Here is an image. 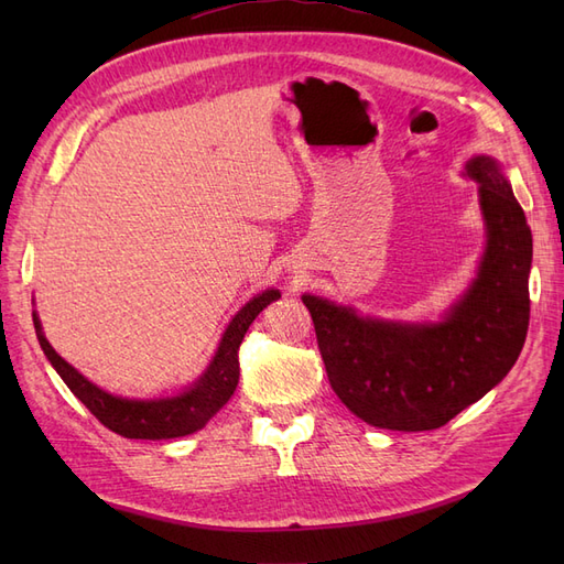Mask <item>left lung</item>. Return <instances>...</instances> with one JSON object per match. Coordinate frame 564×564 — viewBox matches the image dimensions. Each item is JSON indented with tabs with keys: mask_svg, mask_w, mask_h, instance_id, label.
Returning a JSON list of instances; mask_svg holds the SVG:
<instances>
[{
	"mask_svg": "<svg viewBox=\"0 0 564 564\" xmlns=\"http://www.w3.org/2000/svg\"><path fill=\"white\" fill-rule=\"evenodd\" d=\"M487 249L477 278L435 324L357 315L305 294L319 355L338 400L388 431H433L501 383L529 327L532 230L499 162L475 155Z\"/></svg>",
	"mask_w": 564,
	"mask_h": 564,
	"instance_id": "8db88e82",
	"label": "left lung"
}]
</instances>
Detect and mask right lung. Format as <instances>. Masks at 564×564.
Returning a JSON list of instances; mask_svg holds the SVG:
<instances>
[{
    "label": "right lung",
    "mask_w": 564,
    "mask_h": 564,
    "mask_svg": "<svg viewBox=\"0 0 564 564\" xmlns=\"http://www.w3.org/2000/svg\"><path fill=\"white\" fill-rule=\"evenodd\" d=\"M278 299V289H265L263 294L253 296L247 305H242V311L230 319L228 329L224 332V338H220L218 350L207 371H204L191 388L183 390L181 395L162 400H127L110 395L104 388L94 386L51 348L42 332V322L37 313H32V322H35L40 346L48 357L51 367L58 371V377L75 392V398L87 406L106 429L131 440H169L191 435L204 429V423L230 400L237 381H240V360H237V350H240L249 324Z\"/></svg>",
    "instance_id": "1"
}]
</instances>
